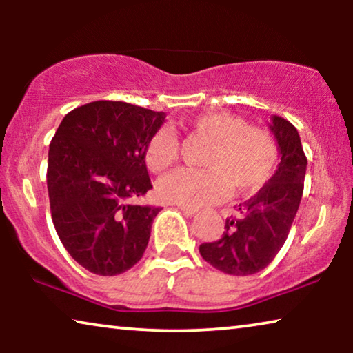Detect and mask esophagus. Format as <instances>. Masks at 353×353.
Instances as JSON below:
<instances>
[{
	"instance_id": "obj_1",
	"label": "esophagus",
	"mask_w": 353,
	"mask_h": 353,
	"mask_svg": "<svg viewBox=\"0 0 353 353\" xmlns=\"http://www.w3.org/2000/svg\"><path fill=\"white\" fill-rule=\"evenodd\" d=\"M178 209L183 210V214H186V215H190V216H192V215H196V214H197V209H194V207H188V205H178Z\"/></svg>"
}]
</instances>
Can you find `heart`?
I'll list each match as a JSON object with an SVG mask.
<instances>
[{
	"mask_svg": "<svg viewBox=\"0 0 353 353\" xmlns=\"http://www.w3.org/2000/svg\"><path fill=\"white\" fill-rule=\"evenodd\" d=\"M186 127L210 141L202 159L207 168H181L163 178L159 192L165 201L196 209L225 197L228 185L238 194H248L272 178L278 148L267 130L249 127L244 119L230 112L199 114L188 120ZM178 152L176 137L163 128L149 139L144 161L149 170L161 173L176 162Z\"/></svg>",
	"mask_w": 353,
	"mask_h": 353,
	"instance_id": "heart-1",
	"label": "heart"
}]
</instances>
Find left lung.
<instances>
[{
	"label": "left lung",
	"mask_w": 353,
	"mask_h": 353,
	"mask_svg": "<svg viewBox=\"0 0 353 353\" xmlns=\"http://www.w3.org/2000/svg\"><path fill=\"white\" fill-rule=\"evenodd\" d=\"M281 162L265 186L226 219L219 241L199 245L202 259L220 272L248 276L262 272L286 243L301 204L307 157L296 127L273 115L270 123Z\"/></svg>",
	"instance_id": "1"
}]
</instances>
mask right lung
<instances>
[{
	"label": "right lung",
	"mask_w": 353,
	"mask_h": 353,
	"mask_svg": "<svg viewBox=\"0 0 353 353\" xmlns=\"http://www.w3.org/2000/svg\"><path fill=\"white\" fill-rule=\"evenodd\" d=\"M163 112L94 101L62 119L48 152L54 228L75 262L115 276L141 260L159 207L138 205L151 190L144 152Z\"/></svg>",
	"instance_id": "obj_1"
}]
</instances>
